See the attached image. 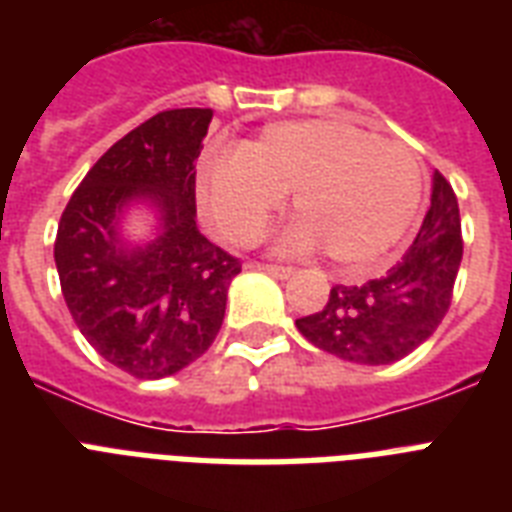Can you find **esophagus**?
Masks as SVG:
<instances>
[{"mask_svg": "<svg viewBox=\"0 0 512 512\" xmlns=\"http://www.w3.org/2000/svg\"><path fill=\"white\" fill-rule=\"evenodd\" d=\"M255 268H260V271H265V273H271V276H276V279H287V276H292V268H287V265L257 263Z\"/></svg>", "mask_w": 512, "mask_h": 512, "instance_id": "obj_1", "label": "esophagus"}]
</instances>
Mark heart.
<instances>
[{
	"instance_id": "b5f03b06",
	"label": "heart",
	"mask_w": 512,
	"mask_h": 512,
	"mask_svg": "<svg viewBox=\"0 0 512 512\" xmlns=\"http://www.w3.org/2000/svg\"><path fill=\"white\" fill-rule=\"evenodd\" d=\"M422 188L412 148L337 119L271 124L239 156H204L196 172L201 209L228 241L255 244L292 193L297 223L281 247H319L342 268L388 255L412 228Z\"/></svg>"
}]
</instances>
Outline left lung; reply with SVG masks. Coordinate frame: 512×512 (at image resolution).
I'll return each mask as SVG.
<instances>
[{
    "label": "left lung",
    "instance_id": "obj_1",
    "mask_svg": "<svg viewBox=\"0 0 512 512\" xmlns=\"http://www.w3.org/2000/svg\"><path fill=\"white\" fill-rule=\"evenodd\" d=\"M460 263V204L452 183L436 172L428 215L401 263L358 287H332L327 305L297 319V329L316 348L345 361L393 364L444 321Z\"/></svg>",
    "mask_w": 512,
    "mask_h": 512
}]
</instances>
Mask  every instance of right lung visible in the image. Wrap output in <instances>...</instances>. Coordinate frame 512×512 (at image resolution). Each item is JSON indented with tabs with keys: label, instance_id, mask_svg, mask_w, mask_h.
<instances>
[{
	"label": "right lung",
	"instance_id": "right-lung-1",
	"mask_svg": "<svg viewBox=\"0 0 512 512\" xmlns=\"http://www.w3.org/2000/svg\"><path fill=\"white\" fill-rule=\"evenodd\" d=\"M212 108H170L116 140L68 199L55 265L71 319L100 356L138 380L180 372L215 342L239 257L196 225V159ZM154 200L163 233L127 253L115 215Z\"/></svg>",
	"mask_w": 512,
	"mask_h": 512
}]
</instances>
